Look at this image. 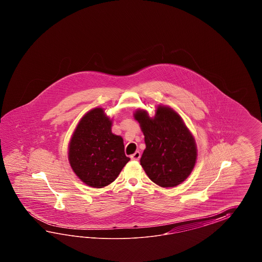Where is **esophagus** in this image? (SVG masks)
Listing matches in <instances>:
<instances>
[{"label": "esophagus", "instance_id": "34e87169", "mask_svg": "<svg viewBox=\"0 0 262 262\" xmlns=\"http://www.w3.org/2000/svg\"><path fill=\"white\" fill-rule=\"evenodd\" d=\"M140 156H141L140 152H139V150H137V151H136L134 155H132V156H130V157H131V159H132V160L138 161V160H139Z\"/></svg>", "mask_w": 262, "mask_h": 262}]
</instances>
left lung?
Instances as JSON below:
<instances>
[{"label":"left lung","instance_id":"left-lung-1","mask_svg":"<svg viewBox=\"0 0 262 262\" xmlns=\"http://www.w3.org/2000/svg\"><path fill=\"white\" fill-rule=\"evenodd\" d=\"M135 118L144 134L146 149L140 165L148 177L162 187L183 183L195 166L196 147L182 118L164 106L157 107L154 118L141 110Z\"/></svg>","mask_w":262,"mask_h":262}]
</instances>
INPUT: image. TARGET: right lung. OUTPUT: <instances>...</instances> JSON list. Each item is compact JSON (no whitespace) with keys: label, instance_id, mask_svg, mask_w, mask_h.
Segmentation results:
<instances>
[{"label":"right lung","instance_id":"add662e5","mask_svg":"<svg viewBox=\"0 0 262 262\" xmlns=\"http://www.w3.org/2000/svg\"><path fill=\"white\" fill-rule=\"evenodd\" d=\"M69 162L74 172L89 186L112 184L130 160L123 139L112 132V121L96 107L84 115L69 144Z\"/></svg>","mask_w":262,"mask_h":262}]
</instances>
